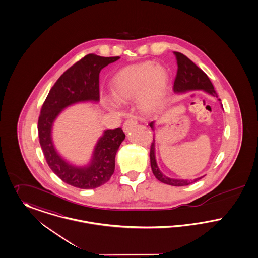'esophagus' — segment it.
I'll return each instance as SVG.
<instances>
[{
    "label": "esophagus",
    "instance_id": "34e87169",
    "mask_svg": "<svg viewBox=\"0 0 258 258\" xmlns=\"http://www.w3.org/2000/svg\"><path fill=\"white\" fill-rule=\"evenodd\" d=\"M137 123V120H135V119H131V120H127V121H124V123H123V125H122L123 132H124V133H127V132H128L134 125H136Z\"/></svg>",
    "mask_w": 258,
    "mask_h": 258
}]
</instances>
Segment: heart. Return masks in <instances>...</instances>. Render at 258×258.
<instances>
[{"label": "heart", "instance_id": "heart-1", "mask_svg": "<svg viewBox=\"0 0 258 258\" xmlns=\"http://www.w3.org/2000/svg\"><path fill=\"white\" fill-rule=\"evenodd\" d=\"M168 72L164 66L153 61L123 67L111 80V92L119 103H126L137 97L138 105L144 111H151L165 96ZM103 106L109 111H118L117 103L103 98Z\"/></svg>", "mask_w": 258, "mask_h": 258}]
</instances>
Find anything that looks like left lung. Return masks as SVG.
<instances>
[{
    "instance_id": "obj_1",
    "label": "left lung",
    "mask_w": 258,
    "mask_h": 258,
    "mask_svg": "<svg viewBox=\"0 0 258 258\" xmlns=\"http://www.w3.org/2000/svg\"><path fill=\"white\" fill-rule=\"evenodd\" d=\"M176 61H177V73L174 80V85H173V91L175 93H184L187 91H202L211 94L214 97H217V94L214 91V88L212 86L211 80L207 74L201 70L197 65L190 60L187 56L182 54L180 52L174 51L173 52ZM220 101V99H218ZM154 123L155 121H151L149 123L150 127L154 131ZM150 163H151V168L154 175L159 181L163 182L167 185L171 186H187L193 182H196L199 179L203 178L198 177L194 180H189V179H176V178H170L167 177L163 172L160 170V168L157 165L156 161V155H155V138H153V142L151 144V149H150Z\"/></svg>"
}]
</instances>
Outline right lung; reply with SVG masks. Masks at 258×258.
<instances>
[{"mask_svg":"<svg viewBox=\"0 0 258 258\" xmlns=\"http://www.w3.org/2000/svg\"><path fill=\"white\" fill-rule=\"evenodd\" d=\"M120 56L88 54L66 70L48 92L38 121L40 144L50 169L61 180L81 189H94L106 183L115 170V157L125 135L122 130H106L97 140L90 163L75 166L56 151L51 130L61 112L80 102L99 101V73Z\"/></svg>","mask_w":258,"mask_h":258,"instance_id":"add662e5","label":"right lung"}]
</instances>
